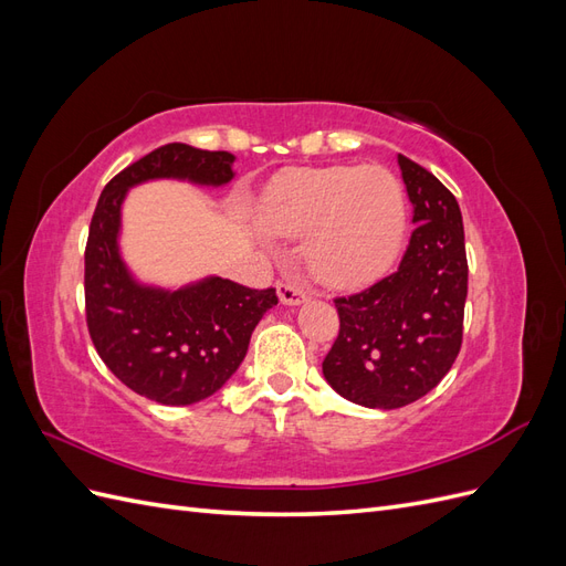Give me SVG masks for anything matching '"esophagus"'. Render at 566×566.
<instances>
[{
  "label": "esophagus",
  "instance_id": "esophagus-1",
  "mask_svg": "<svg viewBox=\"0 0 566 566\" xmlns=\"http://www.w3.org/2000/svg\"><path fill=\"white\" fill-rule=\"evenodd\" d=\"M276 290H279V300H281L283 304H287V306H297V304L310 300V293H306V290H304L302 285H297V283L281 281V283L276 285Z\"/></svg>",
  "mask_w": 566,
  "mask_h": 566
}]
</instances>
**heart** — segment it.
<instances>
[{
    "label": "heart",
    "mask_w": 566,
    "mask_h": 566,
    "mask_svg": "<svg viewBox=\"0 0 566 566\" xmlns=\"http://www.w3.org/2000/svg\"><path fill=\"white\" fill-rule=\"evenodd\" d=\"M262 229L306 238L312 276L333 287L373 281L399 254L406 233V193L382 165L290 169L269 186Z\"/></svg>",
    "instance_id": "1"
}]
</instances>
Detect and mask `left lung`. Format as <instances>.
<instances>
[{"instance_id": "1", "label": "left lung", "mask_w": 566, "mask_h": 566, "mask_svg": "<svg viewBox=\"0 0 566 566\" xmlns=\"http://www.w3.org/2000/svg\"><path fill=\"white\" fill-rule=\"evenodd\" d=\"M399 167L418 227L391 276L335 300L339 333L323 358V378L339 397L382 410L418 401L451 370L468 297L455 196L406 156Z\"/></svg>"}]
</instances>
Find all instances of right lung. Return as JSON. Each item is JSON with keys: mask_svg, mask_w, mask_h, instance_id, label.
Instances as JSON below:
<instances>
[{"mask_svg": "<svg viewBox=\"0 0 566 566\" xmlns=\"http://www.w3.org/2000/svg\"><path fill=\"white\" fill-rule=\"evenodd\" d=\"M233 160L227 150L167 144L113 177L96 202L84 250L87 328L115 378L150 401L191 406L212 397L243 364L254 325L279 297L273 287L219 276L177 290L139 283L119 254L123 202L153 179L224 186Z\"/></svg>", "mask_w": 566, "mask_h": 566, "instance_id": "right-lung-1", "label": "right lung"}]
</instances>
